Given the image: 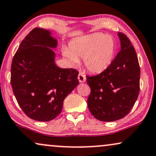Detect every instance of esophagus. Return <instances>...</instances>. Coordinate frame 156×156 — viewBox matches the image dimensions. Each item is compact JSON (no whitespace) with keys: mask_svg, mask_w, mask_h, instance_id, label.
Listing matches in <instances>:
<instances>
[{"mask_svg":"<svg viewBox=\"0 0 156 156\" xmlns=\"http://www.w3.org/2000/svg\"><path fill=\"white\" fill-rule=\"evenodd\" d=\"M78 80H79L80 83L86 82V76L83 73H79V75H78Z\"/></svg>","mask_w":156,"mask_h":156,"instance_id":"34e87169","label":"esophagus"}]
</instances>
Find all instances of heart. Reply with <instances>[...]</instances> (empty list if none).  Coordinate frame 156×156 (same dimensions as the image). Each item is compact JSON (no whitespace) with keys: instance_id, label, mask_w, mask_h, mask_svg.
I'll list each match as a JSON object with an SVG mask.
<instances>
[{"instance_id":"heart-1","label":"heart","mask_w":156,"mask_h":156,"mask_svg":"<svg viewBox=\"0 0 156 156\" xmlns=\"http://www.w3.org/2000/svg\"><path fill=\"white\" fill-rule=\"evenodd\" d=\"M116 43L109 35L99 33L79 37L70 42L69 50L64 48L62 54L71 64H76L78 58H83L88 71L100 73L109 68L114 60Z\"/></svg>"}]
</instances>
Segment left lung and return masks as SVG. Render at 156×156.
Segmentation results:
<instances>
[{
	"label": "left lung",
	"instance_id": "left-lung-1",
	"mask_svg": "<svg viewBox=\"0 0 156 156\" xmlns=\"http://www.w3.org/2000/svg\"><path fill=\"white\" fill-rule=\"evenodd\" d=\"M117 35L121 50L109 68L97 76L86 77L90 88L88 109L102 122L125 117L139 94L140 68L135 50L125 34Z\"/></svg>",
	"mask_w": 156,
	"mask_h": 156
}]
</instances>
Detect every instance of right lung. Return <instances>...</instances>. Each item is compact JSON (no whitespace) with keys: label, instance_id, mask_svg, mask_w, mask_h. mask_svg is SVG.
<instances>
[{"label":"right lung","instance_id":"1","mask_svg":"<svg viewBox=\"0 0 156 156\" xmlns=\"http://www.w3.org/2000/svg\"><path fill=\"white\" fill-rule=\"evenodd\" d=\"M58 40L52 31L34 28L21 42L11 64V83L23 112L39 122L54 119L64 99L79 83L75 69L55 63Z\"/></svg>","mask_w":156,"mask_h":156}]
</instances>
